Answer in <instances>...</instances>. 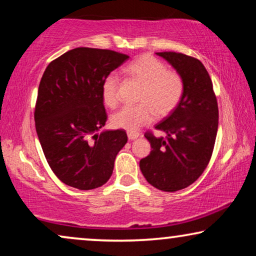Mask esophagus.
<instances>
[{"mask_svg": "<svg viewBox=\"0 0 256 256\" xmlns=\"http://www.w3.org/2000/svg\"><path fill=\"white\" fill-rule=\"evenodd\" d=\"M140 136L138 132H128V138L129 140H136Z\"/></svg>", "mask_w": 256, "mask_h": 256, "instance_id": "1", "label": "esophagus"}]
</instances>
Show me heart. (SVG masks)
I'll use <instances>...</instances> for the list:
<instances>
[{
  "label": "heart",
  "mask_w": 256,
  "mask_h": 256,
  "mask_svg": "<svg viewBox=\"0 0 256 256\" xmlns=\"http://www.w3.org/2000/svg\"><path fill=\"white\" fill-rule=\"evenodd\" d=\"M132 80L141 84L135 106H126L112 115L110 122L115 128L136 132L150 124L157 115L164 118L172 113L180 104L184 94V79L174 70L152 54H143L129 62L124 68ZM120 80L115 74L104 79L101 86L102 100L113 108L118 102Z\"/></svg>",
  "instance_id": "obj_1"
}]
</instances>
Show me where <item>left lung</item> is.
I'll return each instance as SVG.
<instances>
[{"mask_svg": "<svg viewBox=\"0 0 256 256\" xmlns=\"http://www.w3.org/2000/svg\"><path fill=\"white\" fill-rule=\"evenodd\" d=\"M184 79V94L176 110L155 126L166 138L144 134L152 150L140 160L143 176L154 188L174 192L194 183L211 160L219 124L218 102L205 66L177 52H157Z\"/></svg>", "mask_w": 256, "mask_h": 256, "instance_id": "8db88e82", "label": "left lung"}]
</instances>
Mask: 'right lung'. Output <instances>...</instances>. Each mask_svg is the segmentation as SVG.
<instances>
[{"mask_svg":"<svg viewBox=\"0 0 256 256\" xmlns=\"http://www.w3.org/2000/svg\"><path fill=\"white\" fill-rule=\"evenodd\" d=\"M129 58L112 50L76 48L48 65L34 107V124L48 166L62 183L79 190L102 186L118 152L128 141L124 129L98 134L106 124L104 79Z\"/></svg>","mask_w":256,"mask_h":256,"instance_id":"add662e5","label":"right lung"}]
</instances>
